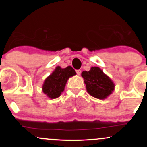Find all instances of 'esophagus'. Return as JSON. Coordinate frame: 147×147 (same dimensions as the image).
<instances>
[{
    "instance_id": "obj_1",
    "label": "esophagus",
    "mask_w": 147,
    "mask_h": 147,
    "mask_svg": "<svg viewBox=\"0 0 147 147\" xmlns=\"http://www.w3.org/2000/svg\"><path fill=\"white\" fill-rule=\"evenodd\" d=\"M76 72H77V75H81V72H82V70H76Z\"/></svg>"
}]
</instances>
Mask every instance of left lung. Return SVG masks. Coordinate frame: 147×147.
<instances>
[{"instance_id": "left-lung-1", "label": "left lung", "mask_w": 147, "mask_h": 147, "mask_svg": "<svg viewBox=\"0 0 147 147\" xmlns=\"http://www.w3.org/2000/svg\"><path fill=\"white\" fill-rule=\"evenodd\" d=\"M82 77L87 92L95 98L105 99L115 90L114 82L99 67H92L89 71H83Z\"/></svg>"}]
</instances>
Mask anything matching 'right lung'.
I'll return each mask as SVG.
<instances>
[{
	"label": "right lung",
	"instance_id": "obj_1",
	"mask_svg": "<svg viewBox=\"0 0 147 147\" xmlns=\"http://www.w3.org/2000/svg\"><path fill=\"white\" fill-rule=\"evenodd\" d=\"M75 75V70L71 66L65 68L57 66L52 73L45 79L42 91L49 98L56 99L63 92L68 79Z\"/></svg>",
	"mask_w": 147,
	"mask_h": 147
}]
</instances>
